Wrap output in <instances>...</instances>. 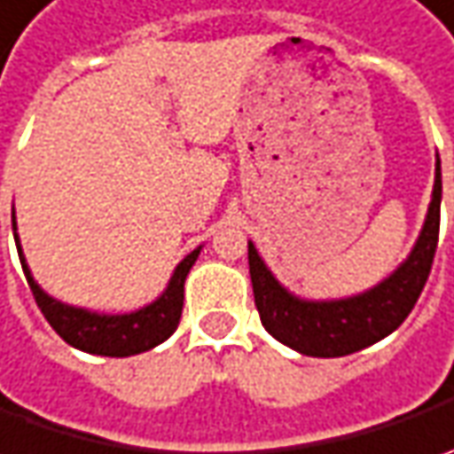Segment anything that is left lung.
Here are the masks:
<instances>
[{"mask_svg":"<svg viewBox=\"0 0 454 454\" xmlns=\"http://www.w3.org/2000/svg\"><path fill=\"white\" fill-rule=\"evenodd\" d=\"M440 201H442V168L440 156L434 164L432 201L422 232L407 260L374 288L331 301H308L290 293L265 265L257 247L247 242L250 278L260 321L272 339L290 346L303 356H348L396 331L411 313L427 283L440 237Z\"/></svg>","mask_w":454,"mask_h":454,"instance_id":"left-lung-1","label":"left lung"}]
</instances>
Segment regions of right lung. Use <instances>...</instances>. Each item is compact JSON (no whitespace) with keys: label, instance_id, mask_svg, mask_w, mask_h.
<instances>
[{"label":"right lung","instance_id":"add662e5","mask_svg":"<svg viewBox=\"0 0 454 454\" xmlns=\"http://www.w3.org/2000/svg\"><path fill=\"white\" fill-rule=\"evenodd\" d=\"M12 230H14V242H17V253L20 262L25 270L29 290L35 295V301L40 305L43 316L47 323L58 331L65 343H70L73 348H80L85 354H96V356H133V354H144L153 346L164 343L179 325L184 305V280L192 270V265L197 262L201 253V245L197 250L184 257L182 262L174 268L164 293L151 301L149 305L131 310V313H98L88 308L62 303L58 298H52L50 293H44L37 280L32 278V270L27 265L20 235H17V219L12 215Z\"/></svg>","mask_w":454,"mask_h":454}]
</instances>
